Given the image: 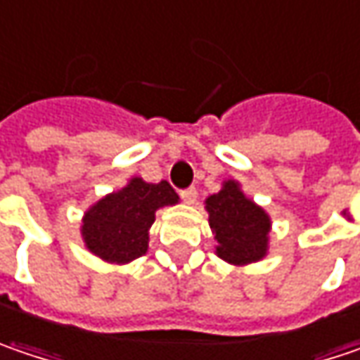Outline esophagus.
<instances>
[{"label": "esophagus", "instance_id": "obj_1", "mask_svg": "<svg viewBox=\"0 0 360 360\" xmlns=\"http://www.w3.org/2000/svg\"><path fill=\"white\" fill-rule=\"evenodd\" d=\"M181 198H183L185 203H195L198 201V189L195 187H187V189L181 191Z\"/></svg>", "mask_w": 360, "mask_h": 360}]
</instances>
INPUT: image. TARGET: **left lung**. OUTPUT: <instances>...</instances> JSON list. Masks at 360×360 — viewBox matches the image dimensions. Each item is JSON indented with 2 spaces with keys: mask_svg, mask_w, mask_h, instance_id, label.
<instances>
[{
  "mask_svg": "<svg viewBox=\"0 0 360 360\" xmlns=\"http://www.w3.org/2000/svg\"><path fill=\"white\" fill-rule=\"evenodd\" d=\"M210 228L216 234V252L226 263L248 264L266 255L271 220L255 201H250L236 181H226L224 187L205 200Z\"/></svg>",
  "mask_w": 360,
  "mask_h": 360,
  "instance_id": "8db88e82",
  "label": "left lung"
}]
</instances>
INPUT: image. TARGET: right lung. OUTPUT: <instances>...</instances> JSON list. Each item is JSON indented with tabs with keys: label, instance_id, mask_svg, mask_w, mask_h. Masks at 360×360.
<instances>
[{
	"label": "right lung",
	"instance_id": "add662e5",
	"mask_svg": "<svg viewBox=\"0 0 360 360\" xmlns=\"http://www.w3.org/2000/svg\"><path fill=\"white\" fill-rule=\"evenodd\" d=\"M177 201L179 195L167 181L146 183L136 177L87 210L81 226L85 246L108 263H130L148 248L155 212Z\"/></svg>",
	"mask_w": 360,
	"mask_h": 360
}]
</instances>
